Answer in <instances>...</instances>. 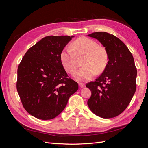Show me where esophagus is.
Instances as JSON below:
<instances>
[{"label": "esophagus", "instance_id": "1", "mask_svg": "<svg viewBox=\"0 0 148 148\" xmlns=\"http://www.w3.org/2000/svg\"><path fill=\"white\" fill-rule=\"evenodd\" d=\"M79 86L81 88H83L85 87V84L82 83H79Z\"/></svg>", "mask_w": 148, "mask_h": 148}]
</instances>
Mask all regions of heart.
Returning <instances> with one entry per match:
<instances>
[{"instance_id": "heart-1", "label": "heart", "mask_w": 148, "mask_h": 148, "mask_svg": "<svg viewBox=\"0 0 148 148\" xmlns=\"http://www.w3.org/2000/svg\"><path fill=\"white\" fill-rule=\"evenodd\" d=\"M75 54L78 56L85 54L82 63L83 66L74 75L75 79L79 82L92 79L97 72H102L108 64V53L104 47L99 46L95 40L81 37L71 43L70 47L64 48L60 55L62 66L71 74L77 69Z\"/></svg>"}]
</instances>
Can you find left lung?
Instances as JSON below:
<instances>
[{
    "label": "left lung",
    "mask_w": 148,
    "mask_h": 148,
    "mask_svg": "<svg viewBox=\"0 0 148 148\" xmlns=\"http://www.w3.org/2000/svg\"><path fill=\"white\" fill-rule=\"evenodd\" d=\"M88 36L97 39L109 57L100 77L86 84L91 91L88 106L101 118L115 117L127 108L136 91L137 70L133 57L126 45L112 34L96 32Z\"/></svg>",
    "instance_id": "left-lung-1"
}]
</instances>
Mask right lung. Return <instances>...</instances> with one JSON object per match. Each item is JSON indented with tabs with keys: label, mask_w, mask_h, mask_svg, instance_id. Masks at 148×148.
<instances>
[{
	"label": "right lung",
	"mask_w": 148,
	"mask_h": 148,
	"mask_svg": "<svg viewBox=\"0 0 148 148\" xmlns=\"http://www.w3.org/2000/svg\"><path fill=\"white\" fill-rule=\"evenodd\" d=\"M73 37L49 36L29 48L17 71L16 89L24 108L41 120L56 117L64 110L78 84L68 78L60 55Z\"/></svg>",
	"instance_id": "obj_1"
}]
</instances>
